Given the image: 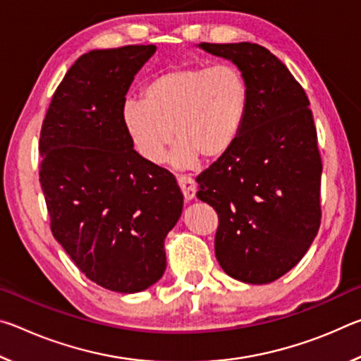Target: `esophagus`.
<instances>
[{"instance_id":"34e87169","label":"esophagus","mask_w":361,"mask_h":361,"mask_svg":"<svg viewBox=\"0 0 361 361\" xmlns=\"http://www.w3.org/2000/svg\"><path fill=\"white\" fill-rule=\"evenodd\" d=\"M176 180H178V185L181 188L183 195H185L186 202L192 200L194 195H195V183H194V180L191 178V176H186V175H180Z\"/></svg>"}]
</instances>
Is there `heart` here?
Listing matches in <instances>:
<instances>
[{"label": "heart", "instance_id": "b5f03b06", "mask_svg": "<svg viewBox=\"0 0 361 361\" xmlns=\"http://www.w3.org/2000/svg\"><path fill=\"white\" fill-rule=\"evenodd\" d=\"M248 84L234 66H176L146 84L142 100L122 108V124L138 154L148 162L166 159L173 135L172 161L191 169L226 154L245 122Z\"/></svg>", "mask_w": 361, "mask_h": 361}]
</instances>
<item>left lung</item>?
<instances>
[{"mask_svg":"<svg viewBox=\"0 0 361 361\" xmlns=\"http://www.w3.org/2000/svg\"><path fill=\"white\" fill-rule=\"evenodd\" d=\"M199 47L239 68L250 102L235 143L195 180L197 197L218 213L223 271L245 283H271L301 261L320 228L322 159L309 99L266 47Z\"/></svg>","mask_w":361,"mask_h":361,"instance_id":"obj_1","label":"left lung"}]
</instances>
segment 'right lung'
Listing matches in <instances>:
<instances>
[{
	"mask_svg": "<svg viewBox=\"0 0 361 361\" xmlns=\"http://www.w3.org/2000/svg\"><path fill=\"white\" fill-rule=\"evenodd\" d=\"M156 46L95 49L52 97L39 137V183L51 229L85 277L138 293L167 266L164 240L183 194L169 170L133 149L122 124L126 94Z\"/></svg>",
	"mask_w": 361,
	"mask_h": 361,
	"instance_id": "1",
	"label": "right lung"
}]
</instances>
